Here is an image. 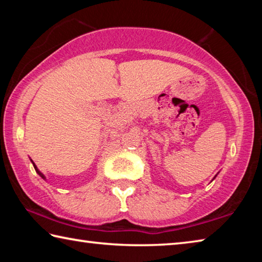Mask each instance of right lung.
Segmentation results:
<instances>
[{
	"instance_id": "1",
	"label": "right lung",
	"mask_w": 262,
	"mask_h": 262,
	"mask_svg": "<svg viewBox=\"0 0 262 262\" xmlns=\"http://www.w3.org/2000/svg\"><path fill=\"white\" fill-rule=\"evenodd\" d=\"M32 164H33V166H34V170H35V171H37V173H39V176H40V177H41V178H43V179H45V176H43V174L41 173V172L38 170V168H37V166H35V164H34L33 162H32Z\"/></svg>"
}]
</instances>
